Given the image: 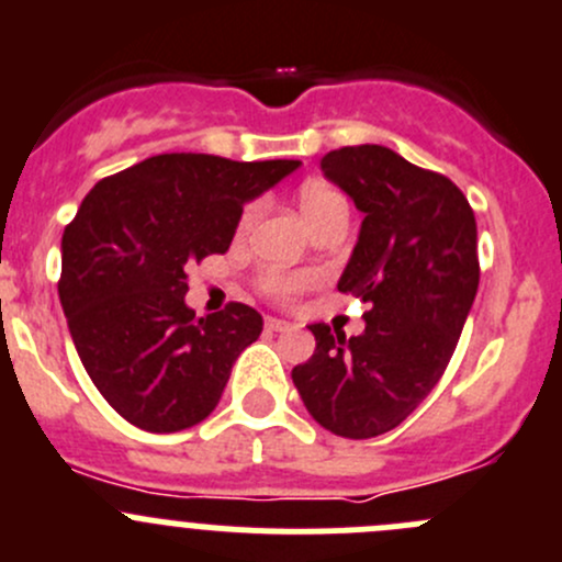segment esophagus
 <instances>
[{"label": "esophagus", "mask_w": 562, "mask_h": 562, "mask_svg": "<svg viewBox=\"0 0 562 562\" xmlns=\"http://www.w3.org/2000/svg\"><path fill=\"white\" fill-rule=\"evenodd\" d=\"M265 328L267 330H290L292 323H286V319H278V317H267Z\"/></svg>", "instance_id": "1"}]
</instances>
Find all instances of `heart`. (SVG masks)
<instances>
[{"mask_svg": "<svg viewBox=\"0 0 562 562\" xmlns=\"http://www.w3.org/2000/svg\"><path fill=\"white\" fill-rule=\"evenodd\" d=\"M334 204H345V198H341L336 190H330V187L325 184L303 187L301 206L306 221ZM256 215H259V204H250L248 210L243 212V217H239V228L245 232V228L254 226ZM259 284L261 290H265L270 297H276V301H292V297L301 295V292L312 284V276H308V272H290V270H265L259 278Z\"/></svg>", "mask_w": 562, "mask_h": 562, "instance_id": "1", "label": "heart"}]
</instances>
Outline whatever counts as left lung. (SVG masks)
Returning <instances> with one entry per match:
<instances>
[{
    "instance_id": "8db88e82",
    "label": "left lung",
    "mask_w": 562,
    "mask_h": 562,
    "mask_svg": "<svg viewBox=\"0 0 562 562\" xmlns=\"http://www.w3.org/2000/svg\"><path fill=\"white\" fill-rule=\"evenodd\" d=\"M319 168L364 212L336 286L370 312L350 339L308 325L317 347L292 381L325 430L372 438L397 427L450 364L480 284L477 223L447 176L386 146L336 148Z\"/></svg>"
}]
</instances>
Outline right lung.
Returning <instances> with one entry per match:
<instances>
[{"label":"right lung","instance_id":"1","mask_svg":"<svg viewBox=\"0 0 562 562\" xmlns=\"http://www.w3.org/2000/svg\"><path fill=\"white\" fill-rule=\"evenodd\" d=\"M297 165L159 154L85 195L63 232L57 292L82 367L126 422L176 432L221 403L237 356L259 339L261 314L228 303L195 317L187 267L226 254L243 206Z\"/></svg>","mask_w":562,"mask_h":562}]
</instances>
